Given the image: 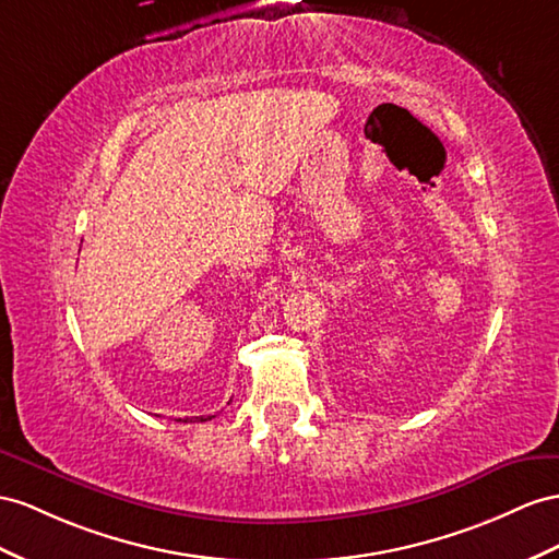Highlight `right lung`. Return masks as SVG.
I'll return each mask as SVG.
<instances>
[{"instance_id": "obj_1", "label": "right lung", "mask_w": 559, "mask_h": 559, "mask_svg": "<svg viewBox=\"0 0 559 559\" xmlns=\"http://www.w3.org/2000/svg\"><path fill=\"white\" fill-rule=\"evenodd\" d=\"M212 418H214V416H207V418H203V416H200L198 420H200V423H203V420H212Z\"/></svg>"}]
</instances>
